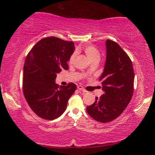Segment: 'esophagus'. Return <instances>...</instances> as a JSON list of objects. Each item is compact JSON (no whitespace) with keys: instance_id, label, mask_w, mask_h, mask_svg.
I'll return each instance as SVG.
<instances>
[{"instance_id":"1","label":"esophagus","mask_w":155,"mask_h":155,"mask_svg":"<svg viewBox=\"0 0 155 155\" xmlns=\"http://www.w3.org/2000/svg\"><path fill=\"white\" fill-rule=\"evenodd\" d=\"M78 89L79 90H80V91H83V92H85V93L87 92V91H86L84 87H83L82 86H81V85H78Z\"/></svg>"}]
</instances>
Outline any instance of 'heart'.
Masks as SVG:
<instances>
[{
	"label": "heart",
	"mask_w": 155,
	"mask_h": 155,
	"mask_svg": "<svg viewBox=\"0 0 155 155\" xmlns=\"http://www.w3.org/2000/svg\"><path fill=\"white\" fill-rule=\"evenodd\" d=\"M84 51L91 62H92L93 60H100V53L99 51H98L95 47L91 46V45H88V46L85 47ZM76 52H74V53L71 54L69 60V62L70 64H72L74 62L75 58L76 57Z\"/></svg>",
	"instance_id": "obj_1"
}]
</instances>
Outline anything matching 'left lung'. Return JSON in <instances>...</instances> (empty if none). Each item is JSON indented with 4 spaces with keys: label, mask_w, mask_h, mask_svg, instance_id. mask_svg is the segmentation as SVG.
Segmentation results:
<instances>
[{
    "label": "left lung",
    "mask_w": 155,
    "mask_h": 155,
    "mask_svg": "<svg viewBox=\"0 0 155 155\" xmlns=\"http://www.w3.org/2000/svg\"><path fill=\"white\" fill-rule=\"evenodd\" d=\"M105 45L106 61L99 78L104 93L87 107L91 117L103 123L112 121L125 110L133 95L134 82L133 65L126 52L111 40Z\"/></svg>",
    "instance_id": "obj_1"
}]
</instances>
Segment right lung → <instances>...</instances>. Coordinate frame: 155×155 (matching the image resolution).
Segmentation results:
<instances>
[{
    "mask_svg": "<svg viewBox=\"0 0 155 155\" xmlns=\"http://www.w3.org/2000/svg\"><path fill=\"white\" fill-rule=\"evenodd\" d=\"M75 51L74 43L54 37L37 43L26 57L23 91L31 110L46 120L58 118L65 112L70 97L76 89L73 83L60 87L57 74L68 70V61Z\"/></svg>",
    "mask_w": 155,
    "mask_h": 155,
    "instance_id": "add662e5",
    "label": "right lung"
}]
</instances>
